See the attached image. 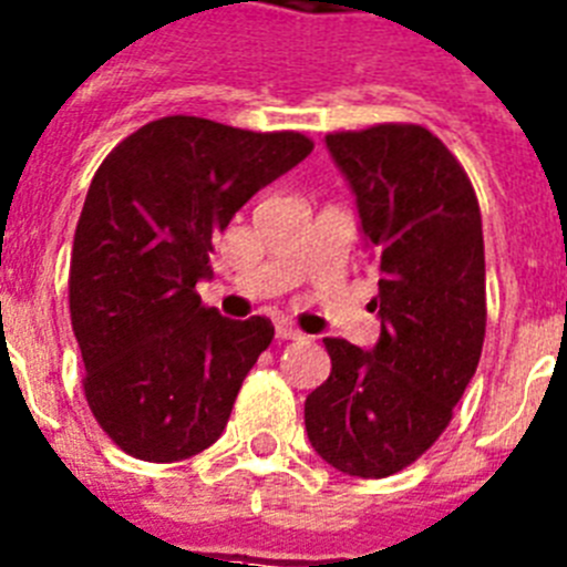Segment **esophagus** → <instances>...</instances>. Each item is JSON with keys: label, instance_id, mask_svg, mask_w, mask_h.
<instances>
[{"label": "esophagus", "instance_id": "obj_1", "mask_svg": "<svg viewBox=\"0 0 567 567\" xmlns=\"http://www.w3.org/2000/svg\"><path fill=\"white\" fill-rule=\"evenodd\" d=\"M276 338H279V340H302V331L293 329L291 323H279V326H276Z\"/></svg>", "mask_w": 567, "mask_h": 567}]
</instances>
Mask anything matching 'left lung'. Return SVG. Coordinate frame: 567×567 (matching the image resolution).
Here are the masks:
<instances>
[{"label": "left lung", "mask_w": 567, "mask_h": 567, "mask_svg": "<svg viewBox=\"0 0 567 567\" xmlns=\"http://www.w3.org/2000/svg\"><path fill=\"white\" fill-rule=\"evenodd\" d=\"M379 268L372 349L323 338L329 379L306 399L311 449L343 475L390 477L451 422L481 361V206L457 156L419 124L329 133Z\"/></svg>", "instance_id": "obj_1"}]
</instances>
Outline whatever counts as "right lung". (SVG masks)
Instances as JSON below:
<instances>
[{
  "mask_svg": "<svg viewBox=\"0 0 567 567\" xmlns=\"http://www.w3.org/2000/svg\"><path fill=\"white\" fill-rule=\"evenodd\" d=\"M311 148L293 131L165 116L118 142L92 177L69 311L92 416L131 457L174 463L224 434L274 326L220 317L195 285L212 276V238Z\"/></svg>",
  "mask_w": 567,
  "mask_h": 567,
  "instance_id": "1",
  "label": "right lung"
}]
</instances>
